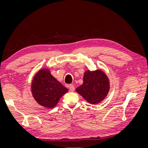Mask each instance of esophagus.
Wrapping results in <instances>:
<instances>
[{"instance_id": "34e87169", "label": "esophagus", "mask_w": 148, "mask_h": 148, "mask_svg": "<svg viewBox=\"0 0 148 148\" xmlns=\"http://www.w3.org/2000/svg\"><path fill=\"white\" fill-rule=\"evenodd\" d=\"M69 90L71 91V92H74L75 86H73V85H70V86H69Z\"/></svg>"}]
</instances>
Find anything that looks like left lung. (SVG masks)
I'll return each instance as SVG.
<instances>
[{"instance_id": "8db88e82", "label": "left lung", "mask_w": 148, "mask_h": 148, "mask_svg": "<svg viewBox=\"0 0 148 148\" xmlns=\"http://www.w3.org/2000/svg\"><path fill=\"white\" fill-rule=\"evenodd\" d=\"M110 88V80L102 70H87L83 84L75 91L90 104H96L104 100Z\"/></svg>"}]
</instances>
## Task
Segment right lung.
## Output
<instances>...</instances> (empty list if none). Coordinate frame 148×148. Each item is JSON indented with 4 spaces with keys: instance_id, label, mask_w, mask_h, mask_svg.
Returning a JSON list of instances; mask_svg holds the SVG:
<instances>
[{
    "instance_id": "add662e5",
    "label": "right lung",
    "mask_w": 148,
    "mask_h": 148,
    "mask_svg": "<svg viewBox=\"0 0 148 148\" xmlns=\"http://www.w3.org/2000/svg\"><path fill=\"white\" fill-rule=\"evenodd\" d=\"M31 92L34 100L42 106L53 108L62 96L67 93L64 87L50 73L49 69H40L34 76Z\"/></svg>"
}]
</instances>
